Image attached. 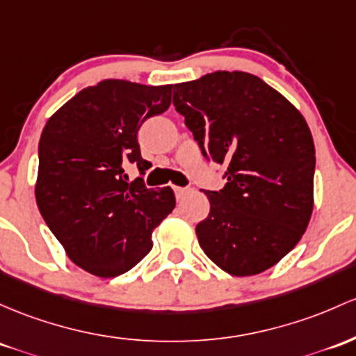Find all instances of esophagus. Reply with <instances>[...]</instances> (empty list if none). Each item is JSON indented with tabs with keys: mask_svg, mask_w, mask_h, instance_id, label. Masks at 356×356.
<instances>
[{
	"mask_svg": "<svg viewBox=\"0 0 356 356\" xmlns=\"http://www.w3.org/2000/svg\"><path fill=\"white\" fill-rule=\"evenodd\" d=\"M174 193L175 196H177V199H181L184 194L189 193V187H179V186H174Z\"/></svg>",
	"mask_w": 356,
	"mask_h": 356,
	"instance_id": "esophagus-1",
	"label": "esophagus"
}]
</instances>
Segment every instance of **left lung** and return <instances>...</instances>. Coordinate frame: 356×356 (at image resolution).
<instances>
[{
  "mask_svg": "<svg viewBox=\"0 0 356 356\" xmlns=\"http://www.w3.org/2000/svg\"><path fill=\"white\" fill-rule=\"evenodd\" d=\"M175 111L226 184L204 191L199 245L236 277L273 267L299 243L314 202V142L300 113L260 77L216 70L174 86Z\"/></svg>",
  "mask_w": 356,
  "mask_h": 356,
  "instance_id": "8db88e82",
  "label": "left lung"
}]
</instances>
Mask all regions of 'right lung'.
Segmentation results:
<instances>
[{"mask_svg": "<svg viewBox=\"0 0 356 356\" xmlns=\"http://www.w3.org/2000/svg\"><path fill=\"white\" fill-rule=\"evenodd\" d=\"M172 86L101 81L69 99L47 121L38 143V209L77 267L116 277L150 252L152 232L175 208L170 187L127 182L145 174L140 127L170 106Z\"/></svg>", "mask_w": 356, "mask_h": 356, "instance_id": "1", "label": "right lung"}]
</instances>
